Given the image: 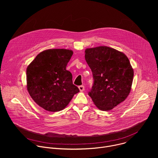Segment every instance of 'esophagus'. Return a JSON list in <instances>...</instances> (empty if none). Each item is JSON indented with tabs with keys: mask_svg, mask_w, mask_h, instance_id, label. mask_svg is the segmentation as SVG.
<instances>
[{
	"mask_svg": "<svg viewBox=\"0 0 158 158\" xmlns=\"http://www.w3.org/2000/svg\"><path fill=\"white\" fill-rule=\"evenodd\" d=\"M79 90H80V91H81V92H82V91H84V89H85L84 85H80V86H79Z\"/></svg>",
	"mask_w": 158,
	"mask_h": 158,
	"instance_id": "obj_1",
	"label": "esophagus"
}]
</instances>
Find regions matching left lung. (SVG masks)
Returning <instances> with one entry per match:
<instances>
[{
	"instance_id": "left-lung-1",
	"label": "left lung",
	"mask_w": 158,
	"mask_h": 158,
	"mask_svg": "<svg viewBox=\"0 0 158 158\" xmlns=\"http://www.w3.org/2000/svg\"><path fill=\"white\" fill-rule=\"evenodd\" d=\"M94 84L89 96L102 110H110L123 102L130 93L134 71L127 57L116 49L99 46L85 50Z\"/></svg>"
}]
</instances>
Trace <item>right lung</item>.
Masks as SVG:
<instances>
[{"label": "right lung", "instance_id": "obj_1", "mask_svg": "<svg viewBox=\"0 0 158 158\" xmlns=\"http://www.w3.org/2000/svg\"><path fill=\"white\" fill-rule=\"evenodd\" d=\"M73 52L52 49L39 53L28 65L27 89L39 106L51 112L64 109L79 92L73 83L71 72L66 70Z\"/></svg>", "mask_w": 158, "mask_h": 158}]
</instances>
